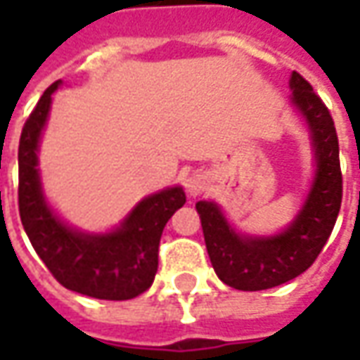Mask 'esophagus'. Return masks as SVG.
Returning <instances> with one entry per match:
<instances>
[{"mask_svg": "<svg viewBox=\"0 0 360 360\" xmlns=\"http://www.w3.org/2000/svg\"><path fill=\"white\" fill-rule=\"evenodd\" d=\"M208 188V177L204 173H193L185 179V191L188 196H200Z\"/></svg>", "mask_w": 360, "mask_h": 360, "instance_id": "esophagus-1", "label": "esophagus"}]
</instances>
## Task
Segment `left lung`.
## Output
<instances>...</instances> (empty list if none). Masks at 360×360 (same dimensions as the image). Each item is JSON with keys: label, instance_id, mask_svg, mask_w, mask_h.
Wrapping results in <instances>:
<instances>
[{"label": "left lung", "instance_id": "obj_1", "mask_svg": "<svg viewBox=\"0 0 360 360\" xmlns=\"http://www.w3.org/2000/svg\"><path fill=\"white\" fill-rule=\"evenodd\" d=\"M289 86L291 100L309 123L316 158L314 183L293 224L271 237H247L227 224L216 204L196 202L214 270L226 285L241 291L270 289L309 270L324 249L341 208L340 142L330 110L297 71Z\"/></svg>", "mask_w": 360, "mask_h": 360}]
</instances>
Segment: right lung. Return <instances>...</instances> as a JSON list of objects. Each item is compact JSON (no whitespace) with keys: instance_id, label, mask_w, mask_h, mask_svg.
<instances>
[{"instance_id":"right-lung-1","label":"right lung","mask_w":360,"mask_h":360,"mask_svg":"<svg viewBox=\"0 0 360 360\" xmlns=\"http://www.w3.org/2000/svg\"><path fill=\"white\" fill-rule=\"evenodd\" d=\"M61 81L46 89L22 127L19 141V214L32 247L51 276L71 291L105 301H127L144 293L158 271V249L167 219L187 202L181 187L144 198L105 235L67 227L51 212L38 175V142L50 113L51 94Z\"/></svg>"}]
</instances>
